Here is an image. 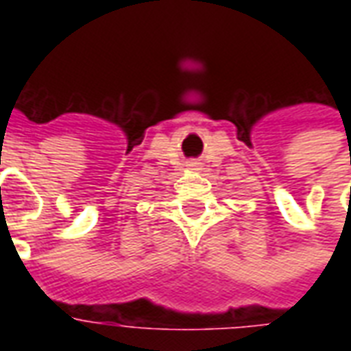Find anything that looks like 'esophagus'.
I'll use <instances>...</instances> for the list:
<instances>
[{"label": "esophagus", "mask_w": 351, "mask_h": 351, "mask_svg": "<svg viewBox=\"0 0 351 351\" xmlns=\"http://www.w3.org/2000/svg\"><path fill=\"white\" fill-rule=\"evenodd\" d=\"M190 165H191V167H199V163H197V161H191Z\"/></svg>", "instance_id": "esophagus-1"}]
</instances>
